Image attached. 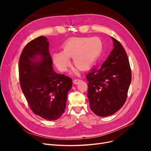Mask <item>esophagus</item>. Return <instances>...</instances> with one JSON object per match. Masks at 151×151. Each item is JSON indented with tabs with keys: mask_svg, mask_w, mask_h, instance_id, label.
<instances>
[{
	"mask_svg": "<svg viewBox=\"0 0 151 151\" xmlns=\"http://www.w3.org/2000/svg\"><path fill=\"white\" fill-rule=\"evenodd\" d=\"M81 81V80L80 79H74V81H73V83H74V84H78L79 82Z\"/></svg>",
	"mask_w": 151,
	"mask_h": 151,
	"instance_id": "obj_1",
	"label": "esophagus"
}]
</instances>
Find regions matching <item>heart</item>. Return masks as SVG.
Masks as SVG:
<instances>
[{
  "label": "heart",
  "mask_w": 151,
  "mask_h": 151,
  "mask_svg": "<svg viewBox=\"0 0 151 151\" xmlns=\"http://www.w3.org/2000/svg\"><path fill=\"white\" fill-rule=\"evenodd\" d=\"M102 41L98 37L70 39L63 46L62 52L52 56L54 64L60 71H65L70 64L68 58H73L76 67L85 70L92 66L101 55Z\"/></svg>",
  "instance_id": "b5f03b06"
}]
</instances>
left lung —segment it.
Listing matches in <instances>:
<instances>
[{
    "instance_id": "left-lung-1",
    "label": "left lung",
    "mask_w": 151,
    "mask_h": 151,
    "mask_svg": "<svg viewBox=\"0 0 151 151\" xmlns=\"http://www.w3.org/2000/svg\"><path fill=\"white\" fill-rule=\"evenodd\" d=\"M113 48L101 67L93 68L86 76L88 98L93 112L99 116H108L124 104L131 83L129 58L121 43L111 37Z\"/></svg>"
}]
</instances>
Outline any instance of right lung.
I'll use <instances>...</instances> for the list:
<instances>
[{
  "label": "right lung",
  "mask_w": 151,
  "mask_h": 151,
  "mask_svg": "<svg viewBox=\"0 0 151 151\" xmlns=\"http://www.w3.org/2000/svg\"><path fill=\"white\" fill-rule=\"evenodd\" d=\"M49 42L43 36L26 45L20 56L21 88L31 110L47 120H55L65 111L72 81L54 71Z\"/></svg>",
  "instance_id": "add662e5"
}]
</instances>
